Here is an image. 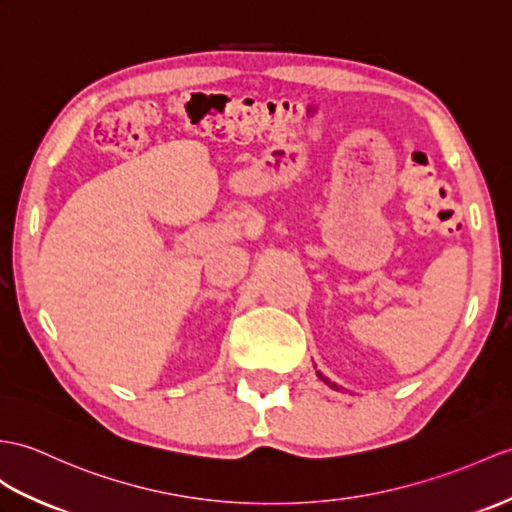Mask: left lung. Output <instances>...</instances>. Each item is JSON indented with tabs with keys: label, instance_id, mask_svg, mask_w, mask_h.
Instances as JSON below:
<instances>
[{
	"label": "left lung",
	"instance_id": "1",
	"mask_svg": "<svg viewBox=\"0 0 512 512\" xmlns=\"http://www.w3.org/2000/svg\"><path fill=\"white\" fill-rule=\"evenodd\" d=\"M316 375H318V379H320V382H325L329 388H334V390H342L338 384H334V382H331V379L329 377H325L323 373H320V371H316Z\"/></svg>",
	"mask_w": 512,
	"mask_h": 512
}]
</instances>
